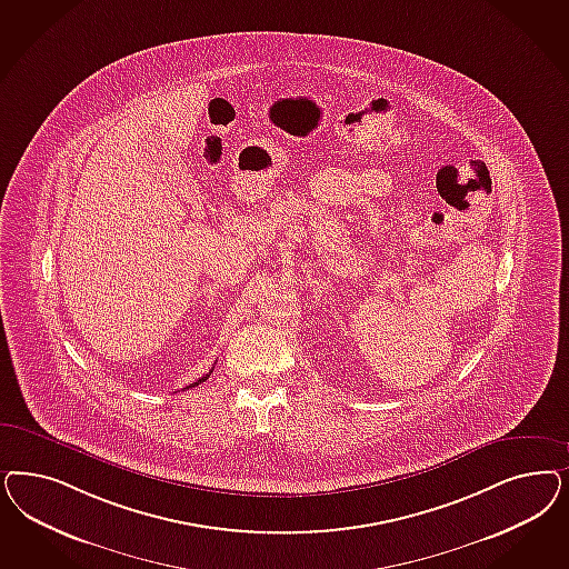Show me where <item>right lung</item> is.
<instances>
[{"label":"right lung","mask_w":569,"mask_h":569,"mask_svg":"<svg viewBox=\"0 0 569 569\" xmlns=\"http://www.w3.org/2000/svg\"><path fill=\"white\" fill-rule=\"evenodd\" d=\"M211 372H213V368H211V370H209V372H207V375H202V377H201V379H199V381H194V383H190V386L183 387V389H190V387H197V386H199V383H202V381H207V379H209V375H211Z\"/></svg>","instance_id":"add662e5"}]
</instances>
